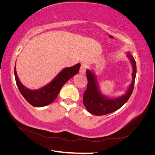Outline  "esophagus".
Listing matches in <instances>:
<instances>
[{"label": "esophagus", "mask_w": 155, "mask_h": 155, "mask_svg": "<svg viewBox=\"0 0 155 155\" xmlns=\"http://www.w3.org/2000/svg\"><path fill=\"white\" fill-rule=\"evenodd\" d=\"M87 70V66L85 64H82L81 66L80 67V70H79V72H80L81 74H85Z\"/></svg>", "instance_id": "obj_1"}]
</instances>
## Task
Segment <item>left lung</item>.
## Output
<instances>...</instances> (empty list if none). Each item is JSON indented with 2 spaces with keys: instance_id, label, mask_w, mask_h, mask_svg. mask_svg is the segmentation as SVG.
<instances>
[{
  "instance_id": "left-lung-1",
  "label": "left lung",
  "mask_w": 155,
  "mask_h": 155,
  "mask_svg": "<svg viewBox=\"0 0 155 155\" xmlns=\"http://www.w3.org/2000/svg\"><path fill=\"white\" fill-rule=\"evenodd\" d=\"M127 57L129 58L132 65V81L124 94L118 97H109L102 94L95 73L92 70H87L88 85L87 90L83 94V102L86 109L91 114L101 116L111 113L118 110L129 99L134 88L137 64L133 56L129 51L127 52Z\"/></svg>"
}]
</instances>
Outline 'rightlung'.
Wrapping results in <instances>:
<instances>
[{
	"mask_svg": "<svg viewBox=\"0 0 155 155\" xmlns=\"http://www.w3.org/2000/svg\"><path fill=\"white\" fill-rule=\"evenodd\" d=\"M80 66L81 64L78 63L73 67L63 68L47 85L36 90L26 87L20 81L15 66L14 74L18 90L25 100L32 106L42 107L51 104L55 100L65 83L78 74Z\"/></svg>",
	"mask_w": 155,
	"mask_h": 155,
	"instance_id": "right-lung-1",
	"label": "right lung"
}]
</instances>
